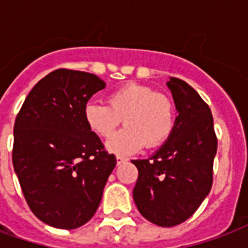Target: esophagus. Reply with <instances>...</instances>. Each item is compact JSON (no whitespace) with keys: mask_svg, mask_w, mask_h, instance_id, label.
I'll return each instance as SVG.
<instances>
[{"mask_svg":"<svg viewBox=\"0 0 248 248\" xmlns=\"http://www.w3.org/2000/svg\"><path fill=\"white\" fill-rule=\"evenodd\" d=\"M116 161H117V166H120V165H122V163L127 162L128 159L126 158V157H121V155H117Z\"/></svg>","mask_w":248,"mask_h":248,"instance_id":"34e87169","label":"esophagus"}]
</instances>
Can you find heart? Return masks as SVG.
<instances>
[{"instance_id":"heart-1","label":"heart","mask_w":248,"mask_h":248,"mask_svg":"<svg viewBox=\"0 0 248 248\" xmlns=\"http://www.w3.org/2000/svg\"><path fill=\"white\" fill-rule=\"evenodd\" d=\"M107 105L87 103L83 118L95 135L109 139L124 124V131L107 143L114 155H131L147 144L155 148L169 139L175 124L172 101L153 87L140 83H126L107 96Z\"/></svg>"}]
</instances>
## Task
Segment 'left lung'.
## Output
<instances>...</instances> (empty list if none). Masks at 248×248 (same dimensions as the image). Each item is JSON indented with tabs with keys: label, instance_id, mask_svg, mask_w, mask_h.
Here are the masks:
<instances>
[{
	"label": "left lung",
	"instance_id": "1",
	"mask_svg": "<svg viewBox=\"0 0 248 248\" xmlns=\"http://www.w3.org/2000/svg\"><path fill=\"white\" fill-rule=\"evenodd\" d=\"M177 117L169 139L148 159H134L132 192L139 212L158 227H175L197 211L212 186L217 149L211 109L192 86L170 77Z\"/></svg>",
	"mask_w": 248,
	"mask_h": 248
}]
</instances>
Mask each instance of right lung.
Returning <instances> with one entry per match:
<instances>
[{"mask_svg":"<svg viewBox=\"0 0 248 248\" xmlns=\"http://www.w3.org/2000/svg\"><path fill=\"white\" fill-rule=\"evenodd\" d=\"M104 87L95 75L58 69L31 90L15 120L14 170L29 208L50 227L87 223L116 167L83 118L90 97Z\"/></svg>","mask_w":248,"mask_h":248,"instance_id":"obj_1","label":"right lung"}]
</instances>
